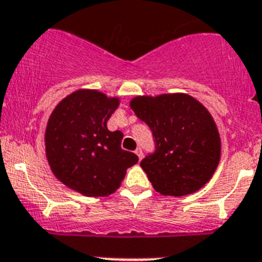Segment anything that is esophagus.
I'll list each match as a JSON object with an SVG mask.
<instances>
[{"label": "esophagus", "mask_w": 262, "mask_h": 262, "mask_svg": "<svg viewBox=\"0 0 262 262\" xmlns=\"http://www.w3.org/2000/svg\"><path fill=\"white\" fill-rule=\"evenodd\" d=\"M135 154H136V156L139 157V159H142V157H143V151H142V148H136Z\"/></svg>", "instance_id": "1"}]
</instances>
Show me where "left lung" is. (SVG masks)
<instances>
[{"instance_id": "8db88e82", "label": "left lung", "mask_w": 262, "mask_h": 262, "mask_svg": "<svg viewBox=\"0 0 262 262\" xmlns=\"http://www.w3.org/2000/svg\"><path fill=\"white\" fill-rule=\"evenodd\" d=\"M129 107L151 128L156 149L140 166L161 195L195 193L221 160V136L209 110L185 93L139 96Z\"/></svg>"}]
</instances>
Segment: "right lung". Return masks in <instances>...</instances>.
<instances>
[{"instance_id":"1","label":"right lung","mask_w":262,"mask_h":262,"mask_svg":"<svg viewBox=\"0 0 262 262\" xmlns=\"http://www.w3.org/2000/svg\"><path fill=\"white\" fill-rule=\"evenodd\" d=\"M118 97L80 89L61 99L46 127V156L60 182L85 196H107L123 181L138 156L120 148L123 134L111 133L107 120Z\"/></svg>"}]
</instances>
